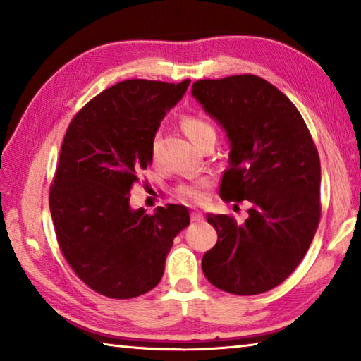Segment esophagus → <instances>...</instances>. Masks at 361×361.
<instances>
[{"label":"esophagus","instance_id":"esophagus-1","mask_svg":"<svg viewBox=\"0 0 361 361\" xmlns=\"http://www.w3.org/2000/svg\"><path fill=\"white\" fill-rule=\"evenodd\" d=\"M191 221H194V223L204 221V215H202V213H200V212L194 210V212H191Z\"/></svg>","mask_w":361,"mask_h":361}]
</instances>
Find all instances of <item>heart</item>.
Returning a JSON list of instances; mask_svg holds the SVG:
<instances>
[{"label": "heart", "instance_id": "obj_1", "mask_svg": "<svg viewBox=\"0 0 361 361\" xmlns=\"http://www.w3.org/2000/svg\"><path fill=\"white\" fill-rule=\"evenodd\" d=\"M183 129H185L186 135L191 138V142L194 145L205 137L215 135V127H213L210 122L195 118V116H188V118L183 119ZM205 188L207 181L204 180L183 183V185L176 188V195H178L181 200H185V202L197 204L204 199Z\"/></svg>", "mask_w": 361, "mask_h": 361}]
</instances>
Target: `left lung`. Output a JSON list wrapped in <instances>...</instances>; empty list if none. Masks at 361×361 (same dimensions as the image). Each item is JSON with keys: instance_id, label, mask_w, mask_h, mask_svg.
Returning a JSON list of instances; mask_svg holds the SVG:
<instances>
[{"instance_id": "1", "label": "left lung", "mask_w": 361, "mask_h": 361, "mask_svg": "<svg viewBox=\"0 0 361 361\" xmlns=\"http://www.w3.org/2000/svg\"><path fill=\"white\" fill-rule=\"evenodd\" d=\"M191 94L229 140L219 195L250 202L243 224L207 215L218 242L204 255L202 271L226 293L259 295L295 271L319 228V152L298 108L266 79H202Z\"/></svg>"}]
</instances>
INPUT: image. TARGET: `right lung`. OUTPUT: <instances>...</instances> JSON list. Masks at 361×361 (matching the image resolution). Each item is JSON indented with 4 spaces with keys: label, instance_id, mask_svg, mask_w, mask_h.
Listing matches in <instances>:
<instances>
[{
    "label": "right lung",
    "instance_id": "obj_1",
    "mask_svg": "<svg viewBox=\"0 0 361 361\" xmlns=\"http://www.w3.org/2000/svg\"><path fill=\"white\" fill-rule=\"evenodd\" d=\"M180 84L127 79L94 97L70 122L49 191L59 247L82 282L113 299L161 282L185 205L130 209V189L152 162L161 121L186 94Z\"/></svg>",
    "mask_w": 361,
    "mask_h": 361
}]
</instances>
